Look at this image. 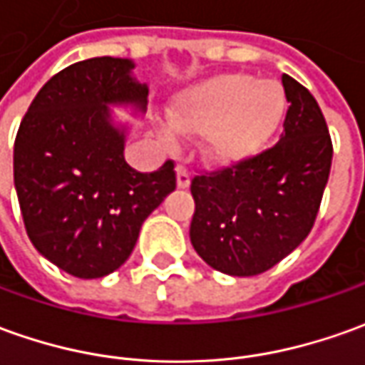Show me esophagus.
Segmentation results:
<instances>
[{"instance_id":"obj_1","label":"esophagus","mask_w":365,"mask_h":365,"mask_svg":"<svg viewBox=\"0 0 365 365\" xmlns=\"http://www.w3.org/2000/svg\"><path fill=\"white\" fill-rule=\"evenodd\" d=\"M175 172H178V187H182V190L190 187L192 175H190V172H187V168H185V165H178V168H175Z\"/></svg>"}]
</instances>
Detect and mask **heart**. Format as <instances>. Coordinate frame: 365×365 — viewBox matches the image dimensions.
<instances>
[{
    "label": "heart",
    "mask_w": 365,
    "mask_h": 365,
    "mask_svg": "<svg viewBox=\"0 0 365 365\" xmlns=\"http://www.w3.org/2000/svg\"><path fill=\"white\" fill-rule=\"evenodd\" d=\"M286 91L272 79L224 73L183 91L172 108L173 130L202 135L212 163L234 165L266 150L286 115ZM163 140L175 141L170 128Z\"/></svg>",
    "instance_id": "1"
}]
</instances>
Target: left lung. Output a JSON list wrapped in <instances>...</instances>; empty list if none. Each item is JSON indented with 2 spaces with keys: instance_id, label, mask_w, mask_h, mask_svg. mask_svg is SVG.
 <instances>
[{
  "instance_id": "1",
  "label": "left lung",
  "mask_w": 365,
  "mask_h": 365,
  "mask_svg": "<svg viewBox=\"0 0 365 365\" xmlns=\"http://www.w3.org/2000/svg\"><path fill=\"white\" fill-rule=\"evenodd\" d=\"M289 101L276 145L192 180L190 240L207 266L237 277L264 274L312 232L331 168V138L316 98L282 76Z\"/></svg>"
}]
</instances>
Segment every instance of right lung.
I'll use <instances>...</instances> for the list:
<instances>
[{"label": "right lung", "instance_id": "1", "mask_svg": "<svg viewBox=\"0 0 365 365\" xmlns=\"http://www.w3.org/2000/svg\"><path fill=\"white\" fill-rule=\"evenodd\" d=\"M121 58L61 69L37 91L19 123L14 182L26 232L39 254L81 279L103 277L130 257L145 217L175 190L168 160L141 173L123 158L110 103L145 110L148 86Z\"/></svg>", "mask_w": 365, "mask_h": 365}]
</instances>
